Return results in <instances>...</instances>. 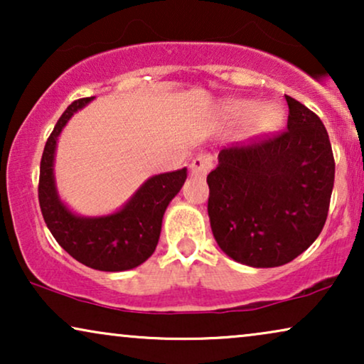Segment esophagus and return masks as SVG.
Instances as JSON below:
<instances>
[{"instance_id":"34e87169","label":"esophagus","mask_w":364,"mask_h":364,"mask_svg":"<svg viewBox=\"0 0 364 364\" xmlns=\"http://www.w3.org/2000/svg\"><path fill=\"white\" fill-rule=\"evenodd\" d=\"M212 167H213V156L210 152H200L198 156L193 157V161L191 164L192 173L198 177H205Z\"/></svg>"}]
</instances>
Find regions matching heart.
<instances>
[{"label": "heart", "mask_w": 364, "mask_h": 364, "mask_svg": "<svg viewBox=\"0 0 364 364\" xmlns=\"http://www.w3.org/2000/svg\"><path fill=\"white\" fill-rule=\"evenodd\" d=\"M230 114L233 116V119H237V121H245V119H250L252 116H255V124L262 129L273 127L278 121H280V116H282L280 109L272 106V104L258 107L255 102H250V101L233 102L230 106Z\"/></svg>", "instance_id": "b5f03b06"}]
</instances>
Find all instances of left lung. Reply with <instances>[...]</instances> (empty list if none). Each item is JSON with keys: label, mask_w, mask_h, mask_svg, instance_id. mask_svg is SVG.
I'll return each instance as SVG.
<instances>
[{"label": "left lung", "mask_w": 364, "mask_h": 364, "mask_svg": "<svg viewBox=\"0 0 364 364\" xmlns=\"http://www.w3.org/2000/svg\"><path fill=\"white\" fill-rule=\"evenodd\" d=\"M285 97V131L222 149L207 176L213 237L228 257L248 267L291 262L316 240L330 208V137L315 112Z\"/></svg>", "instance_id": "1"}]
</instances>
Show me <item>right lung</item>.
Listing matches in <instances>:
<instances>
[{"label": "right lung", "instance_id": "obj_1", "mask_svg": "<svg viewBox=\"0 0 364 364\" xmlns=\"http://www.w3.org/2000/svg\"><path fill=\"white\" fill-rule=\"evenodd\" d=\"M94 97L74 101L48 137L39 168V207L49 232L73 258L102 272L136 268L156 250L164 212L181 191L187 168L159 173L146 181L121 210L102 217H79L61 202L54 186V152L63 127Z\"/></svg>", "mask_w": 364, "mask_h": 364}]
</instances>
